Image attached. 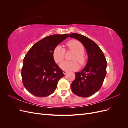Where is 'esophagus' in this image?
Here are the masks:
<instances>
[{
  "instance_id": "esophagus-1",
  "label": "esophagus",
  "mask_w": 128,
  "mask_h": 128,
  "mask_svg": "<svg viewBox=\"0 0 128 128\" xmlns=\"http://www.w3.org/2000/svg\"><path fill=\"white\" fill-rule=\"evenodd\" d=\"M63 73L64 74V75H66V74L67 73V72L66 71V70H63Z\"/></svg>"
}]
</instances>
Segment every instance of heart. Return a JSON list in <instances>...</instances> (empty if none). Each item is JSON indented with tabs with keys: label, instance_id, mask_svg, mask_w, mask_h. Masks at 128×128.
<instances>
[{
	"label": "heart",
	"instance_id": "b5f03b06",
	"mask_svg": "<svg viewBox=\"0 0 128 128\" xmlns=\"http://www.w3.org/2000/svg\"><path fill=\"white\" fill-rule=\"evenodd\" d=\"M69 50L73 51L75 54L72 58V61H65L60 64V68L64 70H74L79 67L78 62L81 66L86 64V59L84 56V48L80 42L77 40H72L67 42ZM66 50L60 45H58L53 51V58L57 64H60L65 56Z\"/></svg>",
	"mask_w": 128,
	"mask_h": 128
}]
</instances>
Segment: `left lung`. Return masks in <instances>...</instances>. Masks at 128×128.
Wrapping results in <instances>:
<instances>
[{"label":"left lung","mask_w":128,"mask_h":128,"mask_svg":"<svg viewBox=\"0 0 128 128\" xmlns=\"http://www.w3.org/2000/svg\"><path fill=\"white\" fill-rule=\"evenodd\" d=\"M69 35L82 42L88 56L86 67L75 73V80L71 84L72 91L80 97H88L97 92L102 86L107 73L106 58L98 45L88 38L78 34Z\"/></svg>","instance_id":"obj_1"}]
</instances>
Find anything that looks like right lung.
<instances>
[{"label":"right lung","instance_id":"1","mask_svg":"<svg viewBox=\"0 0 128 128\" xmlns=\"http://www.w3.org/2000/svg\"><path fill=\"white\" fill-rule=\"evenodd\" d=\"M68 37L67 34L46 37L33 45L27 53L24 59L21 75L24 88L31 94L42 98L55 91L58 82L64 75L53 59V51Z\"/></svg>","mask_w":128,"mask_h":128}]
</instances>
